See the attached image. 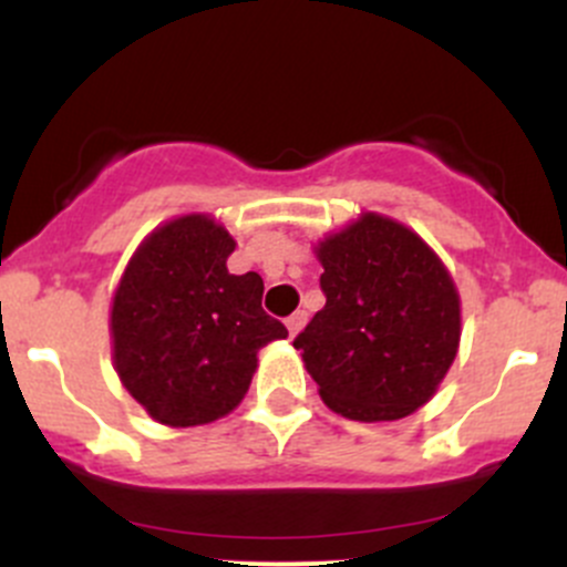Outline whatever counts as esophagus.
Masks as SVG:
<instances>
[{
	"instance_id": "1",
	"label": "esophagus",
	"mask_w": 567,
	"mask_h": 567,
	"mask_svg": "<svg viewBox=\"0 0 567 567\" xmlns=\"http://www.w3.org/2000/svg\"><path fill=\"white\" fill-rule=\"evenodd\" d=\"M285 323H288L290 337H296V334H299L301 329H305V323H307V312H305V310H296L293 316H290L288 320H285Z\"/></svg>"
}]
</instances>
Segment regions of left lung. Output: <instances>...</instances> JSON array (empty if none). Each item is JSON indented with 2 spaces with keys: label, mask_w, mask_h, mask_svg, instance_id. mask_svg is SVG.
Listing matches in <instances>:
<instances>
[{
  "label": "left lung",
  "mask_w": 567,
  "mask_h": 567,
  "mask_svg": "<svg viewBox=\"0 0 567 567\" xmlns=\"http://www.w3.org/2000/svg\"><path fill=\"white\" fill-rule=\"evenodd\" d=\"M326 307L293 340L337 414L403 420L447 375L461 340V299L416 233L362 214L318 244Z\"/></svg>",
  "instance_id": "8db88e82"
}]
</instances>
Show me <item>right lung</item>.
Instances as JSON below:
<instances>
[{"mask_svg": "<svg viewBox=\"0 0 567 567\" xmlns=\"http://www.w3.org/2000/svg\"><path fill=\"white\" fill-rule=\"evenodd\" d=\"M233 249L210 216H181L142 241L114 290V370L162 425L230 414L249 390L257 351L288 337L262 310L260 274L227 271Z\"/></svg>", "mask_w": 567, "mask_h": 567, "instance_id": "right-lung-1", "label": "right lung"}]
</instances>
